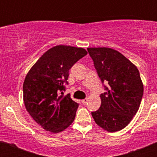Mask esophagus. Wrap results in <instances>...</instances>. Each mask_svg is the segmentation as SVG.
Returning <instances> with one entry per match:
<instances>
[{
  "instance_id": "obj_1",
  "label": "esophagus",
  "mask_w": 157,
  "mask_h": 157,
  "mask_svg": "<svg viewBox=\"0 0 157 157\" xmlns=\"http://www.w3.org/2000/svg\"><path fill=\"white\" fill-rule=\"evenodd\" d=\"M87 101H88V99H87V98H86V99L82 100V103L83 105H86V104L87 103Z\"/></svg>"
}]
</instances>
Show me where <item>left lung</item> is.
Listing matches in <instances>:
<instances>
[{"label":"left lung","instance_id":"left-lung-1","mask_svg":"<svg viewBox=\"0 0 157 157\" xmlns=\"http://www.w3.org/2000/svg\"><path fill=\"white\" fill-rule=\"evenodd\" d=\"M89 54L107 92L101 94L100 109L92 112L95 123L109 132L128 125L138 112L143 83L137 67L120 52L107 47L88 48Z\"/></svg>","mask_w":157,"mask_h":157}]
</instances>
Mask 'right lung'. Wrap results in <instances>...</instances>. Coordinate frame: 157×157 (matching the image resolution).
Returning a JSON list of instances; mask_svg holds the SVG:
<instances>
[{
  "instance_id": "right-lung-1",
  "label": "right lung",
  "mask_w": 157,
  "mask_h": 157,
  "mask_svg": "<svg viewBox=\"0 0 157 157\" xmlns=\"http://www.w3.org/2000/svg\"><path fill=\"white\" fill-rule=\"evenodd\" d=\"M83 48L56 45L37 59L25 78L23 101L27 112L44 130L61 132L73 123L78 104L63 95L69 70L86 56Z\"/></svg>"
}]
</instances>
